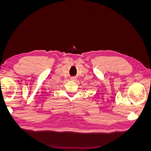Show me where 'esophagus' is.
Instances as JSON below:
<instances>
[{
	"instance_id": "obj_1",
	"label": "esophagus",
	"mask_w": 151,
	"mask_h": 151,
	"mask_svg": "<svg viewBox=\"0 0 151 151\" xmlns=\"http://www.w3.org/2000/svg\"><path fill=\"white\" fill-rule=\"evenodd\" d=\"M76 78L75 77H70V80L71 81H76Z\"/></svg>"
}]
</instances>
